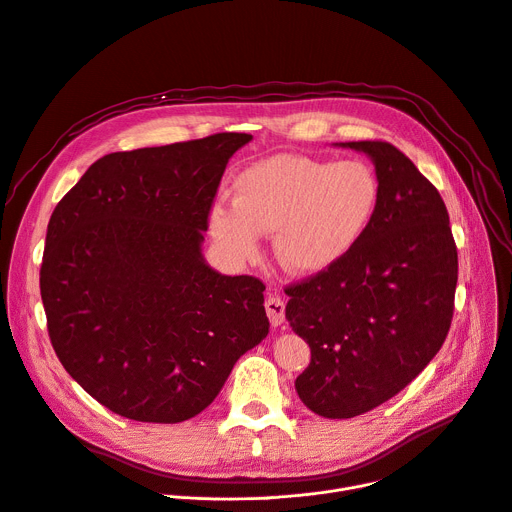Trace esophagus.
Segmentation results:
<instances>
[{
	"label": "esophagus",
	"instance_id": "obj_1",
	"mask_svg": "<svg viewBox=\"0 0 512 512\" xmlns=\"http://www.w3.org/2000/svg\"><path fill=\"white\" fill-rule=\"evenodd\" d=\"M265 310H267L269 322L273 324V327H280V324L286 320V306H284L282 298L269 296V298L265 300Z\"/></svg>",
	"mask_w": 512,
	"mask_h": 512
}]
</instances>
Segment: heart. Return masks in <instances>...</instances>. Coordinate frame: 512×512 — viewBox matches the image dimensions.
<instances>
[{"label": "heart", "mask_w": 512, "mask_h": 512, "mask_svg": "<svg viewBox=\"0 0 512 512\" xmlns=\"http://www.w3.org/2000/svg\"><path fill=\"white\" fill-rule=\"evenodd\" d=\"M378 204L374 171L359 161L322 163L275 155L235 179V204L218 202L210 235L232 259H251L273 235L280 265L310 275L335 265L361 237Z\"/></svg>", "instance_id": "obj_1"}]
</instances>
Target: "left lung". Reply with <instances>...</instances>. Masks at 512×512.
Here are the masks:
<instances>
[{
    "label": "left lung",
    "instance_id": "obj_1",
    "mask_svg": "<svg viewBox=\"0 0 512 512\" xmlns=\"http://www.w3.org/2000/svg\"><path fill=\"white\" fill-rule=\"evenodd\" d=\"M376 165L378 204L329 269L286 286V318L312 353L296 378L318 416L353 418L404 390L453 318L457 247L435 185L394 145L353 141Z\"/></svg>",
    "mask_w": 512,
    "mask_h": 512
}]
</instances>
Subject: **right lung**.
<instances>
[{
  "label": "right lung",
  "mask_w": 512,
  "mask_h": 512,
  "mask_svg": "<svg viewBox=\"0 0 512 512\" xmlns=\"http://www.w3.org/2000/svg\"><path fill=\"white\" fill-rule=\"evenodd\" d=\"M110 153L57 204L40 265L46 329L67 374L138 423H181L269 333L265 284L202 257L228 159L251 141Z\"/></svg>",
  "instance_id": "add662e5"
}]
</instances>
